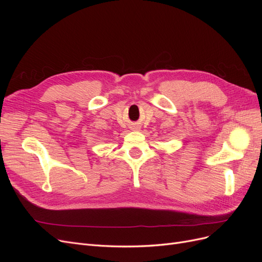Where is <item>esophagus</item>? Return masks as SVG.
Segmentation results:
<instances>
[{"mask_svg": "<svg viewBox=\"0 0 262 262\" xmlns=\"http://www.w3.org/2000/svg\"><path fill=\"white\" fill-rule=\"evenodd\" d=\"M132 130H134V131H139V130H140V126H137V125H136V126H133V129H132Z\"/></svg>", "mask_w": 262, "mask_h": 262, "instance_id": "esophagus-1", "label": "esophagus"}]
</instances>
